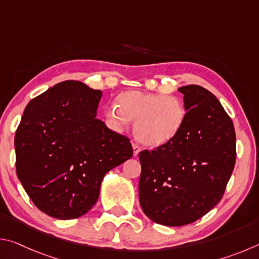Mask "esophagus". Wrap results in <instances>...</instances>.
<instances>
[{
	"instance_id": "1",
	"label": "esophagus",
	"mask_w": 259,
	"mask_h": 259,
	"mask_svg": "<svg viewBox=\"0 0 259 259\" xmlns=\"http://www.w3.org/2000/svg\"><path fill=\"white\" fill-rule=\"evenodd\" d=\"M133 148H134V156H137L140 152V147L138 145H136V144H134Z\"/></svg>"
}]
</instances>
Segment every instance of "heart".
<instances>
[{
    "instance_id": "heart-1",
    "label": "heart",
    "mask_w": 259,
    "mask_h": 259,
    "mask_svg": "<svg viewBox=\"0 0 259 259\" xmlns=\"http://www.w3.org/2000/svg\"><path fill=\"white\" fill-rule=\"evenodd\" d=\"M117 105L106 108L105 116L114 130H122L134 122L136 139L150 147L169 143L185 120L183 103L174 96L131 90L119 95Z\"/></svg>"
}]
</instances>
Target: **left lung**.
Returning <instances> with one entry per match:
<instances>
[{
	"mask_svg": "<svg viewBox=\"0 0 259 259\" xmlns=\"http://www.w3.org/2000/svg\"><path fill=\"white\" fill-rule=\"evenodd\" d=\"M185 120L164 145L139 153V202L157 224L183 226L198 221L224 194L235 164L233 122L204 88H178Z\"/></svg>",
	"mask_w": 259,
	"mask_h": 259,
	"instance_id": "1",
	"label": "left lung"
}]
</instances>
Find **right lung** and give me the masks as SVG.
<instances>
[{
    "mask_svg": "<svg viewBox=\"0 0 259 259\" xmlns=\"http://www.w3.org/2000/svg\"><path fill=\"white\" fill-rule=\"evenodd\" d=\"M103 93L64 81L30 100L16 131L17 176L36 207L58 219L87 213L108 171L133 156L130 140L97 111Z\"/></svg>",
    "mask_w": 259,
    "mask_h": 259,
    "instance_id": "1",
    "label": "right lung"
}]
</instances>
